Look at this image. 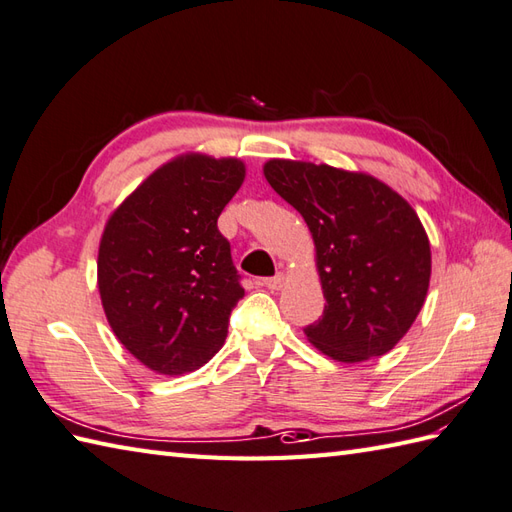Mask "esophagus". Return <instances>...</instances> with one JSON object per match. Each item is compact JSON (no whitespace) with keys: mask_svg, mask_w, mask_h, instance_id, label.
Here are the masks:
<instances>
[{"mask_svg":"<svg viewBox=\"0 0 512 512\" xmlns=\"http://www.w3.org/2000/svg\"><path fill=\"white\" fill-rule=\"evenodd\" d=\"M283 275H275V277H268V279H261V285H264V288H268V290H281L283 288Z\"/></svg>","mask_w":512,"mask_h":512,"instance_id":"34e87169","label":"esophagus"}]
</instances>
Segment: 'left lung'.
I'll list each match as a JSON object with an SVG mask.
<instances>
[{
  "label": "left lung",
  "instance_id": "left-lung-1",
  "mask_svg": "<svg viewBox=\"0 0 512 512\" xmlns=\"http://www.w3.org/2000/svg\"><path fill=\"white\" fill-rule=\"evenodd\" d=\"M264 176L314 237L327 305L303 329L307 340L344 364L388 353L430 288V240L417 211L377 178L325 163L270 159Z\"/></svg>",
  "mask_w": 512,
  "mask_h": 512
}]
</instances>
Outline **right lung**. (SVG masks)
Listing matches in <instances>:
<instances>
[{"label":"right lung","mask_w":512,"mask_h":512,"mask_svg":"<svg viewBox=\"0 0 512 512\" xmlns=\"http://www.w3.org/2000/svg\"><path fill=\"white\" fill-rule=\"evenodd\" d=\"M244 174L240 159L183 154L154 170L106 222L98 251L104 314L154 373H192L227 338L244 288L218 218Z\"/></svg>","instance_id":"1"}]
</instances>
